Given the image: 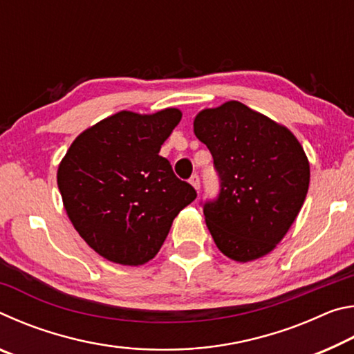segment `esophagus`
Segmentation results:
<instances>
[{"instance_id":"esophagus-1","label":"esophagus","mask_w":354,"mask_h":354,"mask_svg":"<svg viewBox=\"0 0 354 354\" xmlns=\"http://www.w3.org/2000/svg\"><path fill=\"white\" fill-rule=\"evenodd\" d=\"M189 181H190V184L194 185V187H195L196 190H200V176L196 175V173H195V175H192V176H190Z\"/></svg>"}]
</instances>
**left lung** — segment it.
I'll return each instance as SVG.
<instances>
[{"label": "left lung", "mask_w": 354, "mask_h": 354, "mask_svg": "<svg viewBox=\"0 0 354 354\" xmlns=\"http://www.w3.org/2000/svg\"><path fill=\"white\" fill-rule=\"evenodd\" d=\"M194 131L220 181L218 195L200 203L215 245L237 262L270 253L308 194L309 162L299 142L239 101L201 111Z\"/></svg>", "instance_id": "obj_1"}]
</instances>
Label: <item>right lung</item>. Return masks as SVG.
<instances>
[{
	"label": "right lung",
	"mask_w": 354,
	"mask_h": 354,
	"mask_svg": "<svg viewBox=\"0 0 354 354\" xmlns=\"http://www.w3.org/2000/svg\"><path fill=\"white\" fill-rule=\"evenodd\" d=\"M179 120L178 109L122 111L77 136L59 165L68 218L106 259L122 266L153 259L179 211L196 198L159 154Z\"/></svg>",
	"instance_id": "1"
}]
</instances>
